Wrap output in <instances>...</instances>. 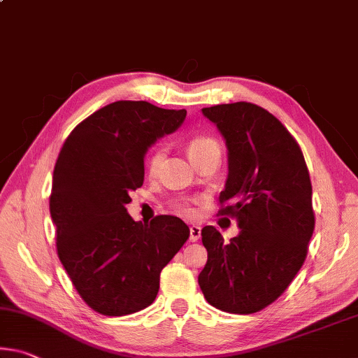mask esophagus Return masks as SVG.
Instances as JSON below:
<instances>
[{"label": "esophagus", "mask_w": 358, "mask_h": 358, "mask_svg": "<svg viewBox=\"0 0 358 358\" xmlns=\"http://www.w3.org/2000/svg\"><path fill=\"white\" fill-rule=\"evenodd\" d=\"M199 237H201V228H199V226L192 224L189 228V241L197 242V241H199Z\"/></svg>", "instance_id": "esophagus-1"}]
</instances>
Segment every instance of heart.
Listing matches in <instances>:
<instances>
[{
    "label": "heart",
    "mask_w": 358,
    "mask_h": 358,
    "mask_svg": "<svg viewBox=\"0 0 358 358\" xmlns=\"http://www.w3.org/2000/svg\"><path fill=\"white\" fill-rule=\"evenodd\" d=\"M188 155L194 162L201 161V159L207 157V156H221V145H220V141L213 137V135H207V134L196 135V137H192L188 141ZM162 159H164L162 146H156V148L151 150V152L148 155V159H146V166H148V170L151 173H155L159 169ZM173 207L177 208L181 215H186V217L194 215L192 201H189V199L177 201L173 203Z\"/></svg>",
    "instance_id": "heart-1"
}]
</instances>
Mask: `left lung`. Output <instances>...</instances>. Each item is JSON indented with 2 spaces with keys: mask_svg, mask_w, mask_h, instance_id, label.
<instances>
[{
  "mask_svg": "<svg viewBox=\"0 0 358 358\" xmlns=\"http://www.w3.org/2000/svg\"><path fill=\"white\" fill-rule=\"evenodd\" d=\"M228 146L229 173L218 215L241 232L224 243L202 229L208 258L199 274L207 301L229 314H253L287 290L301 269L314 232L312 185L303 151L269 111L248 101L202 108Z\"/></svg>",
  "mask_w": 358,
  "mask_h": 358,
  "instance_id": "obj_1",
  "label": "left lung"
}]
</instances>
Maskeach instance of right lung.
<instances>
[{"mask_svg": "<svg viewBox=\"0 0 358 358\" xmlns=\"http://www.w3.org/2000/svg\"><path fill=\"white\" fill-rule=\"evenodd\" d=\"M186 110L119 100L84 119L57 157L49 208L57 255L90 309L119 317L148 308L161 271L189 237L185 221H134L129 192L143 185L145 152Z\"/></svg>", "mask_w": 358, "mask_h": 358, "instance_id": "1", "label": "right lung"}]
</instances>
